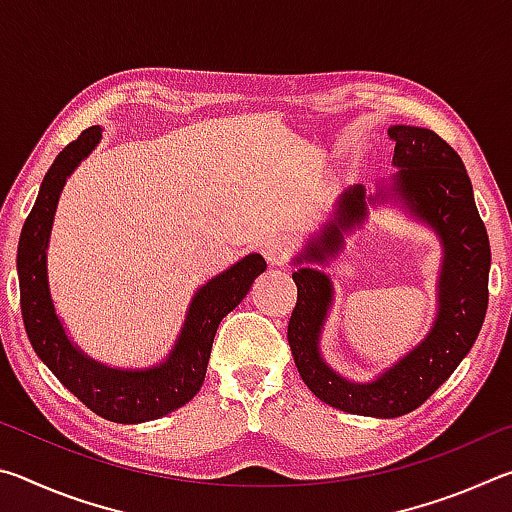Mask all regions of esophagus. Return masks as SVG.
Listing matches in <instances>:
<instances>
[{"label":"esophagus","instance_id":"1","mask_svg":"<svg viewBox=\"0 0 512 512\" xmlns=\"http://www.w3.org/2000/svg\"><path fill=\"white\" fill-rule=\"evenodd\" d=\"M262 255L266 257V262L271 266H282L287 262L291 255V246L289 241H284L282 237H271L262 244Z\"/></svg>","mask_w":512,"mask_h":512}]
</instances>
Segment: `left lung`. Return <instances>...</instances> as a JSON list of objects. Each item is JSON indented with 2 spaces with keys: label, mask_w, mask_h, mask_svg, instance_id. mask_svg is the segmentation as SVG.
Segmentation results:
<instances>
[{
  "label": "left lung",
  "mask_w": 512,
  "mask_h": 512,
  "mask_svg": "<svg viewBox=\"0 0 512 512\" xmlns=\"http://www.w3.org/2000/svg\"><path fill=\"white\" fill-rule=\"evenodd\" d=\"M388 135L395 142L397 173L377 183L375 194H366L363 185L345 189L332 216L291 262L298 266L293 273L298 302L287 339L302 381L334 409L370 418H400L436 393L472 350L488 309L490 241L461 155L429 128L397 124L388 128ZM370 202H397L412 218L436 231L444 246V262L437 318L428 336L375 380L352 382L329 367L319 352L333 285L324 272L308 264L322 265L338 256L344 237L365 222Z\"/></svg>",
  "instance_id": "8db88e82"
}]
</instances>
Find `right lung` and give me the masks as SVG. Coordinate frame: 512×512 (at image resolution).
I'll use <instances>...</instances> for the list:
<instances>
[{"mask_svg": "<svg viewBox=\"0 0 512 512\" xmlns=\"http://www.w3.org/2000/svg\"><path fill=\"white\" fill-rule=\"evenodd\" d=\"M99 142L101 126L85 128L79 140L58 153L42 178L36 205L24 221L17 244L20 307L33 350L69 393L110 422L140 424L169 415L201 391L219 323L246 298L255 277L266 271V262L262 255L250 253L196 289L176 343L167 359L155 366L112 368L85 354L69 339L56 314L49 291L47 250L67 178Z\"/></svg>", "mask_w": 512, "mask_h": 512, "instance_id": "obj_1", "label": "right lung"}]
</instances>
